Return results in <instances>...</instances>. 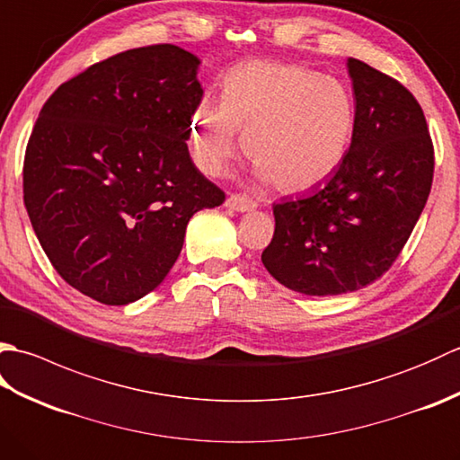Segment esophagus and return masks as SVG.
Instances as JSON below:
<instances>
[{"instance_id":"esophagus-1","label":"esophagus","mask_w":460,"mask_h":460,"mask_svg":"<svg viewBox=\"0 0 460 460\" xmlns=\"http://www.w3.org/2000/svg\"><path fill=\"white\" fill-rule=\"evenodd\" d=\"M225 208L231 209V211H239V213H247L257 209V203L249 199L247 195H229L227 199H225Z\"/></svg>"}]
</instances>
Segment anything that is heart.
Segmentation results:
<instances>
[{"label":"heart","mask_w":460,"mask_h":460,"mask_svg":"<svg viewBox=\"0 0 460 460\" xmlns=\"http://www.w3.org/2000/svg\"><path fill=\"white\" fill-rule=\"evenodd\" d=\"M354 126V101L340 81L298 65L252 61L225 75L219 101L195 104L188 134L203 172L227 170L241 132L261 181L305 191L340 168Z\"/></svg>","instance_id":"1"}]
</instances>
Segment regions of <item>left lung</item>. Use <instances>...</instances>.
I'll return each instance as SVG.
<instances>
[{"label": "left lung", "instance_id": "1", "mask_svg": "<svg viewBox=\"0 0 460 460\" xmlns=\"http://www.w3.org/2000/svg\"><path fill=\"white\" fill-rule=\"evenodd\" d=\"M356 96L349 150L324 183L272 205L261 261L280 285L336 296L377 280L399 257L433 183V142L402 83L348 58Z\"/></svg>", "mask_w": 460, "mask_h": 460}]
</instances>
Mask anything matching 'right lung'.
I'll return each mask as SVG.
<instances>
[{"instance_id":"1","label":"right lung","mask_w":460,"mask_h":460,"mask_svg":"<svg viewBox=\"0 0 460 460\" xmlns=\"http://www.w3.org/2000/svg\"><path fill=\"white\" fill-rule=\"evenodd\" d=\"M199 63L175 45L130 49L63 83L39 112L23 164L29 219L58 275L102 305L152 292L193 215L225 201L185 144Z\"/></svg>"}]
</instances>
